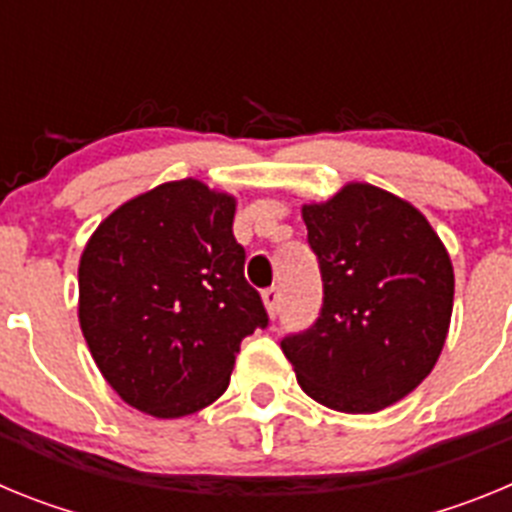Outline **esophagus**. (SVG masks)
Here are the masks:
<instances>
[{
	"label": "esophagus",
	"mask_w": 512,
	"mask_h": 512,
	"mask_svg": "<svg viewBox=\"0 0 512 512\" xmlns=\"http://www.w3.org/2000/svg\"><path fill=\"white\" fill-rule=\"evenodd\" d=\"M261 300H264V307L266 312H269V318H277L279 312V300H282V295H279V289H266L264 295H261Z\"/></svg>",
	"instance_id": "esophagus-1"
}]
</instances>
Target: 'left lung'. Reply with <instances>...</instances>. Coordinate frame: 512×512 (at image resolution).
I'll list each match as a JSON object with an SVG mask.
<instances>
[{
  "mask_svg": "<svg viewBox=\"0 0 512 512\" xmlns=\"http://www.w3.org/2000/svg\"><path fill=\"white\" fill-rule=\"evenodd\" d=\"M323 277V310L282 351L302 392L338 413L395 405L436 366L454 310V266L423 212L348 182L302 205Z\"/></svg>",
  "mask_w": 512,
  "mask_h": 512,
  "instance_id": "left-lung-1",
  "label": "left lung"
}]
</instances>
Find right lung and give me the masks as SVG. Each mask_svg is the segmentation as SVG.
<instances>
[{
  "label": "right lung",
  "mask_w": 512,
  "mask_h": 512,
  "mask_svg": "<svg viewBox=\"0 0 512 512\" xmlns=\"http://www.w3.org/2000/svg\"><path fill=\"white\" fill-rule=\"evenodd\" d=\"M235 197L166 182L107 215L79 261V325L130 408L184 418L228 390L241 341L269 318L243 277Z\"/></svg>",
  "instance_id": "right-lung-1"
}]
</instances>
